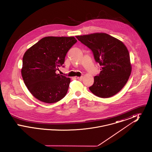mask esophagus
Returning <instances> with one entry per match:
<instances>
[{"label": "esophagus", "mask_w": 152, "mask_h": 152, "mask_svg": "<svg viewBox=\"0 0 152 152\" xmlns=\"http://www.w3.org/2000/svg\"><path fill=\"white\" fill-rule=\"evenodd\" d=\"M77 80H82L83 79V76H81V77H77Z\"/></svg>", "instance_id": "obj_1"}]
</instances>
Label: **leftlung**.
I'll return each instance as SVG.
<instances>
[{"mask_svg":"<svg viewBox=\"0 0 152 152\" xmlns=\"http://www.w3.org/2000/svg\"><path fill=\"white\" fill-rule=\"evenodd\" d=\"M76 37L92 50L95 61L101 66L89 90L101 98L117 94L126 84L132 71L129 53L125 44L105 33Z\"/></svg>","mask_w":152,"mask_h":152,"instance_id":"1","label":"left lung"}]
</instances>
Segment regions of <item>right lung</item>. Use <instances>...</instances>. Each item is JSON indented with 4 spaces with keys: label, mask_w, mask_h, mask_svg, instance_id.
Returning a JSON list of instances; mask_svg holds the SVG:
<instances>
[{
    "label": "right lung",
    "mask_w": 152,
    "mask_h": 152,
    "mask_svg": "<svg viewBox=\"0 0 152 152\" xmlns=\"http://www.w3.org/2000/svg\"><path fill=\"white\" fill-rule=\"evenodd\" d=\"M76 42L73 36H47L25 52L22 77L30 93L37 100L54 103L65 97L71 79L56 71L64 63L66 53Z\"/></svg>",
    "instance_id": "obj_1"
}]
</instances>
